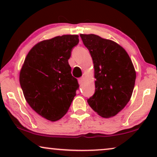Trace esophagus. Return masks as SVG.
<instances>
[{"instance_id": "obj_1", "label": "esophagus", "mask_w": 157, "mask_h": 157, "mask_svg": "<svg viewBox=\"0 0 157 157\" xmlns=\"http://www.w3.org/2000/svg\"><path fill=\"white\" fill-rule=\"evenodd\" d=\"M83 80H84V77H81V78H78V83L79 84L81 85L83 82Z\"/></svg>"}]
</instances>
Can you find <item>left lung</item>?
I'll return each mask as SVG.
<instances>
[{
    "mask_svg": "<svg viewBox=\"0 0 157 157\" xmlns=\"http://www.w3.org/2000/svg\"><path fill=\"white\" fill-rule=\"evenodd\" d=\"M94 68L95 93L87 100L98 115L113 117L129 101L136 80L132 60L123 47L94 34H80Z\"/></svg>",
    "mask_w": 157,
    "mask_h": 157,
    "instance_id": "left-lung-1",
    "label": "left lung"
}]
</instances>
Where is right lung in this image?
Here are the masks:
<instances>
[{"instance_id": "1", "label": "right lung", "mask_w": 157, "mask_h": 157, "mask_svg": "<svg viewBox=\"0 0 157 157\" xmlns=\"http://www.w3.org/2000/svg\"><path fill=\"white\" fill-rule=\"evenodd\" d=\"M78 42V35L42 40L30 50L21 69L19 81L27 103L51 121L67 113L78 89L68 61Z\"/></svg>"}]
</instances>
